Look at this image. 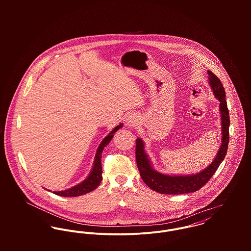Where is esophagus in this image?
Wrapping results in <instances>:
<instances>
[{
	"label": "esophagus",
	"mask_w": 251,
	"mask_h": 251,
	"mask_svg": "<svg viewBox=\"0 0 251 251\" xmlns=\"http://www.w3.org/2000/svg\"><path fill=\"white\" fill-rule=\"evenodd\" d=\"M138 123H139V119H138L137 114H135V113H130L126 118V124L129 127L135 126L136 125H138Z\"/></svg>",
	"instance_id": "obj_1"
}]
</instances>
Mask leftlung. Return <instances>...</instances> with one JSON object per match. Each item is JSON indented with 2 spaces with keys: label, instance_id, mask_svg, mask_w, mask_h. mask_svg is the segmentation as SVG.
<instances>
[{
  "label": "left lung",
  "instance_id": "8db88e82",
  "mask_svg": "<svg viewBox=\"0 0 251 251\" xmlns=\"http://www.w3.org/2000/svg\"><path fill=\"white\" fill-rule=\"evenodd\" d=\"M209 84L219 101V113L221 120V145L212 163L202 171L190 175H168L153 169L151 159L145 151V144L141 138L136 139V162L140 176L144 182L152 190L161 194H183L197 191L203 187L213 177L220 163L224 160L229 143L230 117L225 100L224 88L215 74L208 71Z\"/></svg>",
  "mask_w": 251,
  "mask_h": 251
}]
</instances>
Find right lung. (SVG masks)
<instances>
[{
	"instance_id": "obj_1",
	"label": "right lung",
	"mask_w": 251,
	"mask_h": 251,
	"mask_svg": "<svg viewBox=\"0 0 251 251\" xmlns=\"http://www.w3.org/2000/svg\"><path fill=\"white\" fill-rule=\"evenodd\" d=\"M122 127H123V124H120L116 127H114V129L101 141V143L100 144L96 152L93 168L86 179L71 188L61 190V191H53V193L59 196H64V197H77V196L89 193L94 189H96L100 184V181L102 180V168H101L102 151L104 147H106L111 141V139L114 137V133Z\"/></svg>"
}]
</instances>
